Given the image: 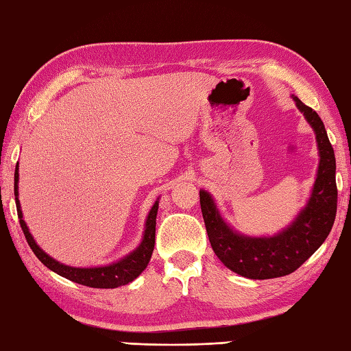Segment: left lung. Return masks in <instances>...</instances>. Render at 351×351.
Segmentation results:
<instances>
[{"instance_id":"8db88e82","label":"left lung","mask_w":351,"mask_h":351,"mask_svg":"<svg viewBox=\"0 0 351 351\" xmlns=\"http://www.w3.org/2000/svg\"><path fill=\"white\" fill-rule=\"evenodd\" d=\"M292 97L315 131L319 153L312 193L293 221L275 235H244L221 217L214 197L200 189L202 214L210 246L224 266L244 278L269 280L295 272L326 241L335 223L338 204L335 151L318 113L296 96Z\"/></svg>"}]
</instances>
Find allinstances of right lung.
<instances>
[{
  "instance_id": "add662e5",
  "label": "right lung",
  "mask_w": 351,
  "mask_h": 351,
  "mask_svg": "<svg viewBox=\"0 0 351 351\" xmlns=\"http://www.w3.org/2000/svg\"><path fill=\"white\" fill-rule=\"evenodd\" d=\"M18 165L15 168V202H16V210L19 224H21L23 232L25 235L30 249L33 254L38 256V260L41 261L45 267H49L53 272L64 276L73 282L82 284V286L95 287V289H114L121 287L134 281L138 275H141L145 269H147L148 263L151 260L154 250L156 243V218H157V209H158V198L154 202L153 208L149 209L147 221H145V230L142 241L138 246L125 255L121 260L116 263L105 264V266H96V267H73L67 266V264L59 263L55 258H51L49 254H45L44 250L38 246L35 238L30 234V230L25 224L23 218L21 203L18 198V182H19V173H18Z\"/></svg>"
}]
</instances>
